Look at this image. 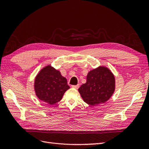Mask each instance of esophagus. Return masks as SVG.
Returning <instances> with one entry per match:
<instances>
[{
    "instance_id": "esophagus-1",
    "label": "esophagus",
    "mask_w": 149,
    "mask_h": 149,
    "mask_svg": "<svg viewBox=\"0 0 149 149\" xmlns=\"http://www.w3.org/2000/svg\"><path fill=\"white\" fill-rule=\"evenodd\" d=\"M71 87L73 88H74V89H78V88L79 87V84H77V85H73V86H71Z\"/></svg>"
}]
</instances>
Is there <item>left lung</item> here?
Here are the masks:
<instances>
[{
	"label": "left lung",
	"mask_w": 149,
	"mask_h": 149,
	"mask_svg": "<svg viewBox=\"0 0 149 149\" xmlns=\"http://www.w3.org/2000/svg\"><path fill=\"white\" fill-rule=\"evenodd\" d=\"M116 88L115 77L107 67L100 66L89 71L86 83L78 91L83 101L91 106H97L109 100Z\"/></svg>",
	"instance_id": "1"
}]
</instances>
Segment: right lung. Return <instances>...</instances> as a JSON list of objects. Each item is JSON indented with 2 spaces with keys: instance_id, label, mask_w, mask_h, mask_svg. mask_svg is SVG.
Listing matches in <instances>:
<instances>
[{
  "instance_id": "right-lung-1",
  "label": "right lung",
  "mask_w": 149,
  "mask_h": 149,
  "mask_svg": "<svg viewBox=\"0 0 149 149\" xmlns=\"http://www.w3.org/2000/svg\"><path fill=\"white\" fill-rule=\"evenodd\" d=\"M70 87L67 79L59 70L47 65L39 71L35 79L34 89L40 101L48 104H54L61 101L65 93Z\"/></svg>"
}]
</instances>
